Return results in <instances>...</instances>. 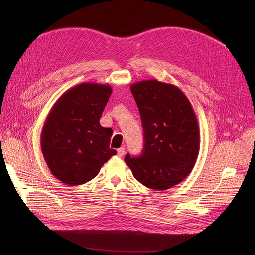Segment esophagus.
Listing matches in <instances>:
<instances>
[{
    "label": "esophagus",
    "mask_w": 255,
    "mask_h": 255,
    "mask_svg": "<svg viewBox=\"0 0 255 255\" xmlns=\"http://www.w3.org/2000/svg\"><path fill=\"white\" fill-rule=\"evenodd\" d=\"M117 154H118V156L119 157H123L124 156V154H125V148H120V149H118V151H117Z\"/></svg>",
    "instance_id": "1"
}]
</instances>
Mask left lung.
<instances>
[{"label": "left lung", "mask_w": 255, "mask_h": 255, "mask_svg": "<svg viewBox=\"0 0 255 255\" xmlns=\"http://www.w3.org/2000/svg\"><path fill=\"white\" fill-rule=\"evenodd\" d=\"M139 110L144 145L125 157L133 176L148 188L166 190L191 172L199 152V128L185 94L176 86L141 80L130 87Z\"/></svg>", "instance_id": "obj_1"}]
</instances>
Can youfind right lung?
<instances>
[{"label": "right lung", "instance_id": "right-lung-1", "mask_svg": "<svg viewBox=\"0 0 255 255\" xmlns=\"http://www.w3.org/2000/svg\"><path fill=\"white\" fill-rule=\"evenodd\" d=\"M113 89L110 85L79 84L53 104L41 133V151L50 172L66 185L95 178L117 151L110 148L113 130L99 123Z\"/></svg>", "mask_w": 255, "mask_h": 255}]
</instances>
